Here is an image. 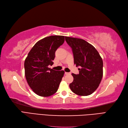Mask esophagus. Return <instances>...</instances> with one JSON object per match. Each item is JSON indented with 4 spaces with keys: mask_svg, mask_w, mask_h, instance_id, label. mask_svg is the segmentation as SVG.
<instances>
[{
    "mask_svg": "<svg viewBox=\"0 0 128 128\" xmlns=\"http://www.w3.org/2000/svg\"><path fill=\"white\" fill-rule=\"evenodd\" d=\"M64 74L66 75H68V74H70V72H65Z\"/></svg>",
    "mask_w": 128,
    "mask_h": 128,
    "instance_id": "1",
    "label": "esophagus"
}]
</instances>
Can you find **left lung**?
Wrapping results in <instances>:
<instances>
[{
    "instance_id": "8db88e82",
    "label": "left lung",
    "mask_w": 128,
    "mask_h": 128,
    "mask_svg": "<svg viewBox=\"0 0 128 128\" xmlns=\"http://www.w3.org/2000/svg\"><path fill=\"white\" fill-rule=\"evenodd\" d=\"M72 48L74 64L78 68V74H72L73 82L69 84L74 94L86 96L98 88L103 75V61L94 46L80 38L65 37Z\"/></svg>"
}]
</instances>
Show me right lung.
Returning <instances> with one entry per match:
<instances>
[{"label": "right lung", "instance_id": "1", "mask_svg": "<svg viewBox=\"0 0 128 128\" xmlns=\"http://www.w3.org/2000/svg\"><path fill=\"white\" fill-rule=\"evenodd\" d=\"M64 36L45 37L34 45L24 61L26 80L30 88L37 95L48 96L58 91L64 72L48 67L53 64L55 52L64 44Z\"/></svg>", "mask_w": 128, "mask_h": 128}]
</instances>
